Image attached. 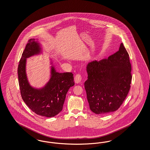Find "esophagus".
I'll use <instances>...</instances> for the list:
<instances>
[{
    "label": "esophagus",
    "mask_w": 150,
    "mask_h": 150,
    "mask_svg": "<svg viewBox=\"0 0 150 150\" xmlns=\"http://www.w3.org/2000/svg\"><path fill=\"white\" fill-rule=\"evenodd\" d=\"M82 77L81 75L77 74L74 78V81L75 83H79L81 81Z\"/></svg>",
    "instance_id": "34e87169"
}]
</instances>
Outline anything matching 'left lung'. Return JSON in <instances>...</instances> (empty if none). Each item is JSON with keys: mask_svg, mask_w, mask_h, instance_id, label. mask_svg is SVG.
Wrapping results in <instances>:
<instances>
[{"mask_svg": "<svg viewBox=\"0 0 150 150\" xmlns=\"http://www.w3.org/2000/svg\"><path fill=\"white\" fill-rule=\"evenodd\" d=\"M86 70L84 85L91 111L105 114L117 110L127 96L132 79L129 55L123 43L108 59L88 63Z\"/></svg>", "mask_w": 150, "mask_h": 150, "instance_id": "8db88e82", "label": "left lung"}]
</instances>
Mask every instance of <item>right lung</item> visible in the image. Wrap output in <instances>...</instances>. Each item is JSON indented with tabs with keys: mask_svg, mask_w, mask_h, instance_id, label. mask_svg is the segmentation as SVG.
Returning a JSON list of instances; mask_svg holds the SVG:
<instances>
[{
	"mask_svg": "<svg viewBox=\"0 0 150 150\" xmlns=\"http://www.w3.org/2000/svg\"><path fill=\"white\" fill-rule=\"evenodd\" d=\"M41 53V45L37 39L36 41L30 39L19 62L18 83L22 98L32 111L41 116L53 117L63 109L69 89L75 84L74 75L71 73L57 72L52 65L50 79L45 86L40 88L31 86L26 73V59Z\"/></svg>",
	"mask_w": 150,
	"mask_h": 150,
	"instance_id": "1",
	"label": "right lung"
}]
</instances>
